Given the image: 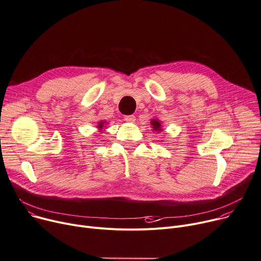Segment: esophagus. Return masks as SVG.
<instances>
[{
	"instance_id": "34e87169",
	"label": "esophagus",
	"mask_w": 261,
	"mask_h": 261,
	"mask_svg": "<svg viewBox=\"0 0 261 261\" xmlns=\"http://www.w3.org/2000/svg\"><path fill=\"white\" fill-rule=\"evenodd\" d=\"M124 120H125V121H127V122L134 123L135 120H136V117L134 115H126V116H124Z\"/></svg>"
}]
</instances>
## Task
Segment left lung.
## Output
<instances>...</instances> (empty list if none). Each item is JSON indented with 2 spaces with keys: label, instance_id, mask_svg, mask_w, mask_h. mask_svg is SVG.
<instances>
[{
  "label": "left lung",
  "instance_id": "8db88e82",
  "mask_svg": "<svg viewBox=\"0 0 261 261\" xmlns=\"http://www.w3.org/2000/svg\"><path fill=\"white\" fill-rule=\"evenodd\" d=\"M151 125H152L153 130H158V132H161L162 130L161 123H160L156 119H152L151 120Z\"/></svg>",
  "mask_w": 261,
  "mask_h": 261
}]
</instances>
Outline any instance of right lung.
<instances>
[{"mask_svg":"<svg viewBox=\"0 0 261 261\" xmlns=\"http://www.w3.org/2000/svg\"><path fill=\"white\" fill-rule=\"evenodd\" d=\"M102 126H103V123H102V122H100V123H99V126H98V127H99V128H101Z\"/></svg>","mask_w":261,"mask_h":261,"instance_id":"add662e5","label":"right lung"}]
</instances>
